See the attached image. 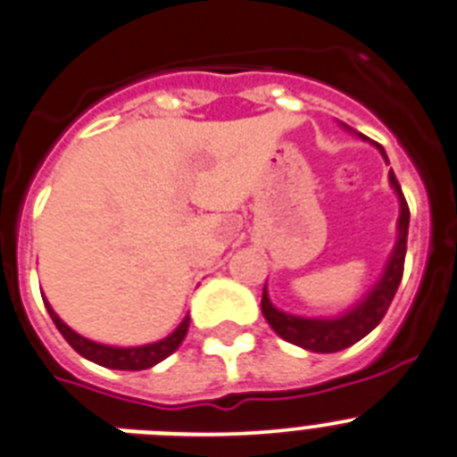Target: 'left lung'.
<instances>
[{"mask_svg": "<svg viewBox=\"0 0 457 457\" xmlns=\"http://www.w3.org/2000/svg\"><path fill=\"white\" fill-rule=\"evenodd\" d=\"M343 125V123H341ZM348 128V125H343ZM350 130V128H348ZM361 139L370 141L369 137L359 135ZM382 157L386 160L385 148L370 141ZM389 183L394 187L395 196H398V204H401V215H398V237H395L394 252H391L389 261L385 265V272L382 277L375 281L373 288L341 316L332 318H304V316H293V313H286V311L277 309V306L270 302L268 286L263 288V300H261V309H263L265 320L270 322L274 332L284 341L293 343V345H300V348L311 350V353H338V350H345L350 345H354L357 341L370 334L375 327L379 325V320L385 318L386 309H389L391 300H394L395 290L401 286L403 278V265H405V252H407V228H410V208H407V201L403 196V189L395 180L394 171H389Z\"/></svg>", "mask_w": 457, "mask_h": 457, "instance_id": "1", "label": "left lung"}]
</instances>
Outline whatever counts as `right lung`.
<instances>
[{
  "label": "right lung",
  "mask_w": 457,
  "mask_h": 457,
  "mask_svg": "<svg viewBox=\"0 0 457 457\" xmlns=\"http://www.w3.org/2000/svg\"><path fill=\"white\" fill-rule=\"evenodd\" d=\"M46 302V309L50 313V318L54 320L56 329L62 332V337L71 343V348L75 353L82 354L84 359L93 361V364H100L104 369H116V370H144L151 369V366L160 364L162 359H167L169 354H173L179 350V345L183 343L185 334H187L189 327V316L183 318L176 329L169 334L167 338H160L155 343H146V345H132V348H119V345H104V343H96L91 338L82 337L75 329L66 325L62 318L56 316L54 309L50 306V302L43 297Z\"/></svg>",
  "instance_id": "obj_1"
}]
</instances>
